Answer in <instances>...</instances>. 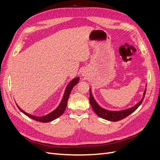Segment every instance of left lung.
<instances>
[{"label":"left lung","mask_w":160,"mask_h":160,"mask_svg":"<svg viewBox=\"0 0 160 160\" xmlns=\"http://www.w3.org/2000/svg\"><path fill=\"white\" fill-rule=\"evenodd\" d=\"M146 87L143 93V98L137 104H135L133 107L129 108L126 109L120 110V111H110V110H108L101 108V106H99V104L96 102V101L93 98L91 89L89 91V101H90V104L91 105L92 109H93L94 112L98 115L99 117L106 120L111 121V122H118V121H119L121 119L125 118V117H127V116H128L132 113L134 112V111L139 107V105H141L142 103L143 102V100L145 98V95H146Z\"/></svg>","instance_id":"1"}]
</instances>
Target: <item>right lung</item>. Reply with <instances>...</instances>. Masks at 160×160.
Here are the masks:
<instances>
[{
  "instance_id": "add662e5",
  "label": "right lung",
  "mask_w": 160,
  "mask_h": 160,
  "mask_svg": "<svg viewBox=\"0 0 160 160\" xmlns=\"http://www.w3.org/2000/svg\"><path fill=\"white\" fill-rule=\"evenodd\" d=\"M79 81V77H75L73 79H72L69 84L67 85V88L65 89V93L63 95V97H62V100L60 102L59 105H58V107L55 109L53 110L52 111H51V113H48L45 115L43 116H35V115H32L28 113H27L25 111H22L20 108L18 107L17 105L18 108L20 109V111H21L22 113H23L25 115H26L27 116H28V118H30L34 120L38 121V122H42V123H47V122H52V121L56 119L57 118H58L59 117L64 113V111L66 109L67 105V101H68V99L69 98L70 93L71 92L72 89L73 88V87L78 83V82Z\"/></svg>"
}]
</instances>
